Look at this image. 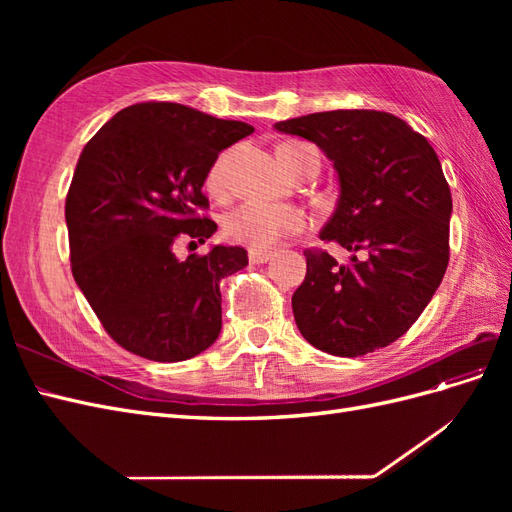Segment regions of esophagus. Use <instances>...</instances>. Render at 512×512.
Segmentation results:
<instances>
[{
  "label": "esophagus",
  "instance_id": "34e87169",
  "mask_svg": "<svg viewBox=\"0 0 512 512\" xmlns=\"http://www.w3.org/2000/svg\"><path fill=\"white\" fill-rule=\"evenodd\" d=\"M271 260L269 252H258V250H250V262L252 265H265V262Z\"/></svg>",
  "mask_w": 512,
  "mask_h": 512
}]
</instances>
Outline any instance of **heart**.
<instances>
[{
    "label": "heart",
    "mask_w": 512,
    "mask_h": 512,
    "mask_svg": "<svg viewBox=\"0 0 512 512\" xmlns=\"http://www.w3.org/2000/svg\"><path fill=\"white\" fill-rule=\"evenodd\" d=\"M284 147H299V145H284ZM224 166L226 156H222L213 164L207 177V185L211 192L224 190ZM305 228V215L290 205L277 203H258V200H247L232 211L226 213L222 230L226 239L252 247V250L265 252L277 241L294 235Z\"/></svg>",
    "instance_id": "obj_1"
}]
</instances>
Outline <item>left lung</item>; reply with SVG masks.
Here are the masks:
<instances>
[{"instance_id":"8db88e82","label":"left lung","mask_w":512,"mask_h":512,"mask_svg":"<svg viewBox=\"0 0 512 512\" xmlns=\"http://www.w3.org/2000/svg\"><path fill=\"white\" fill-rule=\"evenodd\" d=\"M273 128L318 145L333 162L339 196L320 239L352 252L348 265L327 252L305 254V280L292 294L301 335L333 356L393 344L423 314L448 265L453 198L436 151L404 119L380 111L312 113Z\"/></svg>"}]
</instances>
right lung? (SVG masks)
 I'll list each match as a JSON object with an SVG mask.
<instances>
[{"instance_id":"right-lung-1","label":"right lung","mask_w":512,"mask_h":512,"mask_svg":"<svg viewBox=\"0 0 512 512\" xmlns=\"http://www.w3.org/2000/svg\"><path fill=\"white\" fill-rule=\"evenodd\" d=\"M252 132L183 104L143 102L85 145L66 198L72 275L119 346L177 363L218 339L220 282L247 267V252L211 245L179 260L173 247L218 230L196 218L209 205L203 185L220 153Z\"/></svg>"}]
</instances>
